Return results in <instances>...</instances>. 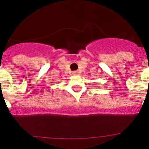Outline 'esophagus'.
<instances>
[{
    "label": "esophagus",
    "instance_id": "obj_1",
    "mask_svg": "<svg viewBox=\"0 0 149 149\" xmlns=\"http://www.w3.org/2000/svg\"><path fill=\"white\" fill-rule=\"evenodd\" d=\"M72 73L73 76H77V75H78V71H73Z\"/></svg>",
    "mask_w": 149,
    "mask_h": 149
}]
</instances>
